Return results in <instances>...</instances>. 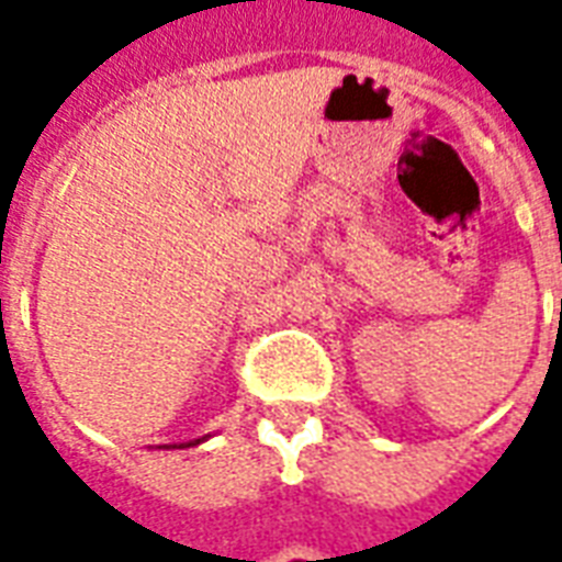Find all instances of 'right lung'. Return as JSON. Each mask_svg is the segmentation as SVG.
<instances>
[{"instance_id":"obj_1","label":"right lung","mask_w":562,"mask_h":562,"mask_svg":"<svg viewBox=\"0 0 562 562\" xmlns=\"http://www.w3.org/2000/svg\"><path fill=\"white\" fill-rule=\"evenodd\" d=\"M195 445H201V438H198V441H189V445H180V447H195ZM168 447H171V445H168Z\"/></svg>"}]
</instances>
